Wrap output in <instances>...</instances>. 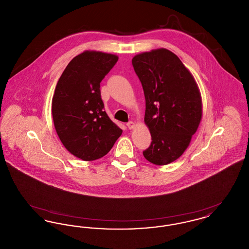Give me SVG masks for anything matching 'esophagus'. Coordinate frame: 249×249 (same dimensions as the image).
I'll list each match as a JSON object with an SVG mask.
<instances>
[{
	"instance_id": "1",
	"label": "esophagus",
	"mask_w": 249,
	"mask_h": 249,
	"mask_svg": "<svg viewBox=\"0 0 249 249\" xmlns=\"http://www.w3.org/2000/svg\"><path fill=\"white\" fill-rule=\"evenodd\" d=\"M127 127H128V129H133L134 128V122L133 121H129L127 124Z\"/></svg>"
}]
</instances>
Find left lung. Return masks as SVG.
<instances>
[{
	"mask_svg": "<svg viewBox=\"0 0 249 249\" xmlns=\"http://www.w3.org/2000/svg\"><path fill=\"white\" fill-rule=\"evenodd\" d=\"M131 62L142 84L144 123L152 140L142 154L156 165L169 164L184 153L201 122L198 86L178 56L165 48L138 54Z\"/></svg>",
	"mask_w": 249,
	"mask_h": 249,
	"instance_id": "left-lung-1",
	"label": "left lung"
}]
</instances>
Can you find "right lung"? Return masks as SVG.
<instances>
[{"label":"right lung","mask_w":249,"mask_h":249,"mask_svg":"<svg viewBox=\"0 0 249 249\" xmlns=\"http://www.w3.org/2000/svg\"><path fill=\"white\" fill-rule=\"evenodd\" d=\"M118 56L85 51L69 62L52 99L56 131L65 148L83 160L107 155L122 133L105 111L100 83L115 66Z\"/></svg>","instance_id":"add662e5"}]
</instances>
